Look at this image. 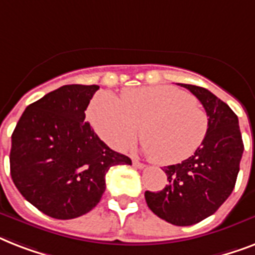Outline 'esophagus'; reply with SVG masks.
I'll list each match as a JSON object with an SVG mask.
<instances>
[{
    "mask_svg": "<svg viewBox=\"0 0 255 255\" xmlns=\"http://www.w3.org/2000/svg\"><path fill=\"white\" fill-rule=\"evenodd\" d=\"M132 164H133V167L139 168V169H143V168L145 167V165H144L143 163H140L139 160H135V159L132 160Z\"/></svg>",
    "mask_w": 255,
    "mask_h": 255,
    "instance_id": "1",
    "label": "esophagus"
}]
</instances>
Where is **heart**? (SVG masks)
<instances>
[{
  "label": "heart",
  "mask_w": 255,
  "mask_h": 255,
  "mask_svg": "<svg viewBox=\"0 0 255 255\" xmlns=\"http://www.w3.org/2000/svg\"><path fill=\"white\" fill-rule=\"evenodd\" d=\"M88 118L98 135L116 151L133 144L141 127L143 151L160 165L189 159L205 140L209 119L186 91L172 86L126 88L94 98Z\"/></svg>",
  "instance_id": "1"
}]
</instances>
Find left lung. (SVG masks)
<instances>
[{
	"mask_svg": "<svg viewBox=\"0 0 255 255\" xmlns=\"http://www.w3.org/2000/svg\"><path fill=\"white\" fill-rule=\"evenodd\" d=\"M204 106L209 128L204 143L182 163L164 167L168 185L145 192L153 213L172 225L189 226L205 220L228 200L240 172L244 143L237 115L209 90L178 83Z\"/></svg>",
	"mask_w": 255,
	"mask_h": 255,
	"instance_id": "obj_1",
	"label": "left lung"
}]
</instances>
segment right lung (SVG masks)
Masks as SVG:
<instances>
[{
  "instance_id": "1",
  "label": "right lung",
  "mask_w": 255,
  "mask_h": 255,
  "mask_svg": "<svg viewBox=\"0 0 255 255\" xmlns=\"http://www.w3.org/2000/svg\"><path fill=\"white\" fill-rule=\"evenodd\" d=\"M99 86L66 85L26 107L11 135L14 185L42 213L81 217L106 190V173L131 159L112 151L85 122Z\"/></svg>"
}]
</instances>
